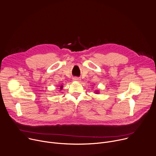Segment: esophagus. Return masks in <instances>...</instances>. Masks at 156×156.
Returning a JSON list of instances; mask_svg holds the SVG:
<instances>
[{"instance_id":"34e87169","label":"esophagus","mask_w":156,"mask_h":156,"mask_svg":"<svg viewBox=\"0 0 156 156\" xmlns=\"http://www.w3.org/2000/svg\"><path fill=\"white\" fill-rule=\"evenodd\" d=\"M73 80V81H78V82H80V81H81V79H80V78H78V77H74Z\"/></svg>"}]
</instances>
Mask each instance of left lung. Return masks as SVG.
<instances>
[{"label": "left lung", "mask_w": 156, "mask_h": 156, "mask_svg": "<svg viewBox=\"0 0 156 156\" xmlns=\"http://www.w3.org/2000/svg\"><path fill=\"white\" fill-rule=\"evenodd\" d=\"M94 93H96V94H99V93H100V92H99V90H95L94 91Z\"/></svg>", "instance_id": "1"}]
</instances>
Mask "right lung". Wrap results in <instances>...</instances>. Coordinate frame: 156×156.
Segmentation results:
<instances>
[{"mask_svg": "<svg viewBox=\"0 0 156 156\" xmlns=\"http://www.w3.org/2000/svg\"><path fill=\"white\" fill-rule=\"evenodd\" d=\"M63 87V84H62V85H60V90H62Z\"/></svg>", "mask_w": 156, "mask_h": 156, "instance_id": "add662e5", "label": "right lung"}]
</instances>
